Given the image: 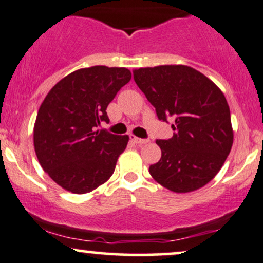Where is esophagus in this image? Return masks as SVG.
Returning <instances> with one entry per match:
<instances>
[{
  "label": "esophagus",
  "mask_w": 263,
  "mask_h": 263,
  "mask_svg": "<svg viewBox=\"0 0 263 263\" xmlns=\"http://www.w3.org/2000/svg\"><path fill=\"white\" fill-rule=\"evenodd\" d=\"M130 140L134 141V143L138 145H144V144L149 143V140H147V139H140V138L134 137V135H130Z\"/></svg>",
  "instance_id": "obj_1"
}]
</instances>
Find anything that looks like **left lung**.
<instances>
[{"mask_svg":"<svg viewBox=\"0 0 263 263\" xmlns=\"http://www.w3.org/2000/svg\"><path fill=\"white\" fill-rule=\"evenodd\" d=\"M133 73L155 107L157 118L175 119L174 137L156 140L161 159L150 166V175L176 193L205 186L233 146L230 109L223 92L208 77L184 65L144 67Z\"/></svg>","mask_w":263,"mask_h":263,"instance_id":"8db88e82","label":"left lung"}]
</instances>
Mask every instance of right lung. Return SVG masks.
Listing matches in <instances>:
<instances>
[{"instance_id":"add662e5","label":"right lung","mask_w":263,"mask_h":263,"mask_svg":"<svg viewBox=\"0 0 263 263\" xmlns=\"http://www.w3.org/2000/svg\"><path fill=\"white\" fill-rule=\"evenodd\" d=\"M132 79L125 67L92 66L60 80L46 95L34 124L40 166L69 192H91L113 175L128 135L97 130L107 107Z\"/></svg>"}]
</instances>
